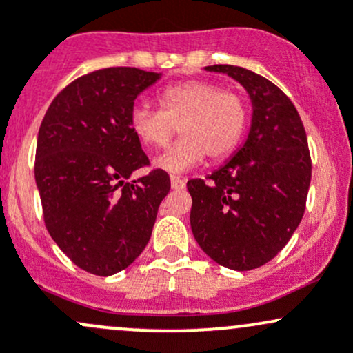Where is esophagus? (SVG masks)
<instances>
[{
	"instance_id": "1",
	"label": "esophagus",
	"mask_w": 353,
	"mask_h": 353,
	"mask_svg": "<svg viewBox=\"0 0 353 353\" xmlns=\"http://www.w3.org/2000/svg\"><path fill=\"white\" fill-rule=\"evenodd\" d=\"M172 188L173 190H183L185 188V180L180 176H172Z\"/></svg>"
}]
</instances>
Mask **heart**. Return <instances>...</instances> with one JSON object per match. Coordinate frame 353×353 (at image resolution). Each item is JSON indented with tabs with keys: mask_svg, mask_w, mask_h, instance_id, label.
<instances>
[{
	"mask_svg": "<svg viewBox=\"0 0 353 353\" xmlns=\"http://www.w3.org/2000/svg\"><path fill=\"white\" fill-rule=\"evenodd\" d=\"M160 111L134 105L130 128L146 148H163L178 131L181 138L154 165L170 173H181L205 158L221 160L237 146L248 123L241 96L200 79L168 85L158 94Z\"/></svg>",
	"mask_w": 353,
	"mask_h": 353,
	"instance_id": "heart-1",
	"label": "heart"
}]
</instances>
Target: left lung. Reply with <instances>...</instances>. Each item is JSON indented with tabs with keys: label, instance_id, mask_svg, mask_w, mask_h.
<instances>
[{
	"label": "left lung",
	"instance_id": "1",
	"mask_svg": "<svg viewBox=\"0 0 353 353\" xmlns=\"http://www.w3.org/2000/svg\"><path fill=\"white\" fill-rule=\"evenodd\" d=\"M248 90V139L208 180H188L195 241L223 268L249 271L269 263L301 222L312 158L301 117L290 97L263 75L236 65H210Z\"/></svg>",
	"mask_w": 353,
	"mask_h": 353
}]
</instances>
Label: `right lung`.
<instances>
[{"instance_id": "add662e5", "label": "right lung", "mask_w": 353, "mask_h": 353, "mask_svg": "<svg viewBox=\"0 0 353 353\" xmlns=\"http://www.w3.org/2000/svg\"><path fill=\"white\" fill-rule=\"evenodd\" d=\"M161 74L111 67L75 79L52 101L37 139L45 227L74 264L96 276L126 269L151 237L170 176L151 170L132 134L134 99Z\"/></svg>"}]
</instances>
